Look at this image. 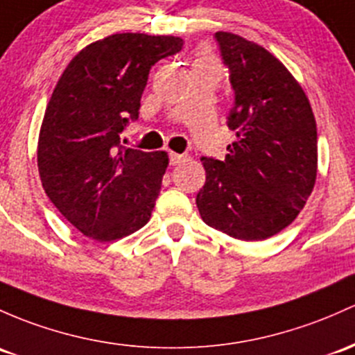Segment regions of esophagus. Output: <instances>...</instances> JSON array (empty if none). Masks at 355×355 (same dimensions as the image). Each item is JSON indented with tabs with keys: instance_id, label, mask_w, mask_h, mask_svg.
I'll use <instances>...</instances> for the list:
<instances>
[{
	"instance_id": "34e87169",
	"label": "esophagus",
	"mask_w": 355,
	"mask_h": 355,
	"mask_svg": "<svg viewBox=\"0 0 355 355\" xmlns=\"http://www.w3.org/2000/svg\"><path fill=\"white\" fill-rule=\"evenodd\" d=\"M182 161H186V155L176 154V152H169V162H171V166H178V164H181Z\"/></svg>"
}]
</instances>
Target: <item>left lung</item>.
<instances>
[{
    "mask_svg": "<svg viewBox=\"0 0 355 355\" xmlns=\"http://www.w3.org/2000/svg\"><path fill=\"white\" fill-rule=\"evenodd\" d=\"M235 103L237 139L225 161L201 157L207 181L196 196L203 222L239 240H264L293 223L313 191L316 121L303 87L269 51L216 32Z\"/></svg>",
    "mask_w": 355,
    "mask_h": 355,
    "instance_id": "1",
    "label": "left lung"
}]
</instances>
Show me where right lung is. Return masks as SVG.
I'll return each mask as SVG.
<instances>
[{
	"mask_svg": "<svg viewBox=\"0 0 355 355\" xmlns=\"http://www.w3.org/2000/svg\"><path fill=\"white\" fill-rule=\"evenodd\" d=\"M181 49L179 37L115 33L83 49L57 81L40 127L39 174L86 237L112 242L150 220L169 157L123 147L120 133L139 118L150 67Z\"/></svg>",
	"mask_w": 355,
	"mask_h": 355,
	"instance_id": "obj_1",
	"label": "right lung"
}]
</instances>
